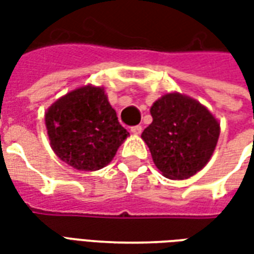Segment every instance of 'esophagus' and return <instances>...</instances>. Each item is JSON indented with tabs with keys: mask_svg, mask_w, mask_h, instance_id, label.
I'll list each match as a JSON object with an SVG mask.
<instances>
[{
	"mask_svg": "<svg viewBox=\"0 0 254 254\" xmlns=\"http://www.w3.org/2000/svg\"><path fill=\"white\" fill-rule=\"evenodd\" d=\"M130 132H132L133 134L138 136V134H141V132H143V127H140V125H136V127H130Z\"/></svg>",
	"mask_w": 254,
	"mask_h": 254,
	"instance_id": "obj_1",
	"label": "esophagus"
}]
</instances>
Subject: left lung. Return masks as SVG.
I'll list each match as a JSON object with an SVG mask.
<instances>
[{"label": "left lung", "instance_id": "1", "mask_svg": "<svg viewBox=\"0 0 254 254\" xmlns=\"http://www.w3.org/2000/svg\"><path fill=\"white\" fill-rule=\"evenodd\" d=\"M152 124L141 138L158 170L170 180H187L202 170L218 144L220 124L198 100L169 92L151 106Z\"/></svg>", "mask_w": 254, "mask_h": 254}]
</instances>
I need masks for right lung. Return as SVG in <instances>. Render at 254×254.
<instances>
[{"label": "right lung", "instance_id": "1", "mask_svg": "<svg viewBox=\"0 0 254 254\" xmlns=\"http://www.w3.org/2000/svg\"><path fill=\"white\" fill-rule=\"evenodd\" d=\"M45 125L54 154L80 171L103 169L129 136L105 88L92 84L58 98L45 113Z\"/></svg>", "mask_w": 254, "mask_h": 254}]
</instances>
